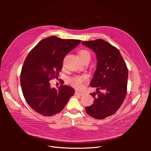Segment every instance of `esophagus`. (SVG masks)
<instances>
[{
    "instance_id": "esophagus-1",
    "label": "esophagus",
    "mask_w": 151,
    "mask_h": 151,
    "mask_svg": "<svg viewBox=\"0 0 151 151\" xmlns=\"http://www.w3.org/2000/svg\"><path fill=\"white\" fill-rule=\"evenodd\" d=\"M75 94L77 95H80V96H83L84 94V93L83 92H81V91H76Z\"/></svg>"
}]
</instances>
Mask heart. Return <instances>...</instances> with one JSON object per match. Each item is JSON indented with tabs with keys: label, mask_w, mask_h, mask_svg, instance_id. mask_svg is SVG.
Returning <instances> with one entry per match:
<instances>
[{
	"label": "heart",
	"mask_w": 151,
	"mask_h": 151,
	"mask_svg": "<svg viewBox=\"0 0 151 151\" xmlns=\"http://www.w3.org/2000/svg\"><path fill=\"white\" fill-rule=\"evenodd\" d=\"M79 55L82 60L84 59L88 58L90 60L91 54L90 52L87 50H81L79 52ZM87 79L86 76H75L73 77L70 79V83L72 86L76 88H81L83 85V83Z\"/></svg>",
	"instance_id": "1"
}]
</instances>
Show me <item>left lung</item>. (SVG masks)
<instances>
[{
    "label": "left lung",
    "mask_w": 151,
    "mask_h": 151,
    "mask_svg": "<svg viewBox=\"0 0 151 151\" xmlns=\"http://www.w3.org/2000/svg\"><path fill=\"white\" fill-rule=\"evenodd\" d=\"M82 44L93 50L97 58V67L90 86L96 88L91 93L94 103L86 108V113L96 119H104L115 114L127 95L128 68L116 47L98 39ZM99 90L105 92L101 93Z\"/></svg>",
    "instance_id": "8db88e82"
}]
</instances>
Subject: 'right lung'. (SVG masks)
Returning <instances> with one entry per match:
<instances>
[{
    "label": "right lung",
    "mask_w": 151,
    "mask_h": 151,
    "mask_svg": "<svg viewBox=\"0 0 151 151\" xmlns=\"http://www.w3.org/2000/svg\"><path fill=\"white\" fill-rule=\"evenodd\" d=\"M81 40L50 36L40 42L27 56L21 73L22 93L29 106L43 116L60 112L75 93L68 86L58 89L50 86V81L57 78L66 55Z\"/></svg>",
    "instance_id": "1"
}]
</instances>
